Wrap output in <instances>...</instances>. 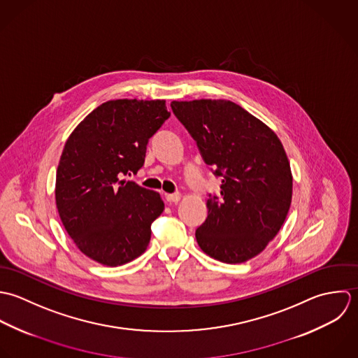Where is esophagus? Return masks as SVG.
Instances as JSON below:
<instances>
[{
    "instance_id": "1",
    "label": "esophagus",
    "mask_w": 358,
    "mask_h": 358,
    "mask_svg": "<svg viewBox=\"0 0 358 358\" xmlns=\"http://www.w3.org/2000/svg\"><path fill=\"white\" fill-rule=\"evenodd\" d=\"M181 199V194H169V195H166V201L169 202V203H177L178 201Z\"/></svg>"
}]
</instances>
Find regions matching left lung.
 Instances as JSON below:
<instances>
[{
	"mask_svg": "<svg viewBox=\"0 0 358 358\" xmlns=\"http://www.w3.org/2000/svg\"><path fill=\"white\" fill-rule=\"evenodd\" d=\"M171 109L221 177L195 236L218 262L236 264L262 253L281 229L292 202V173L277 134L225 99L173 101Z\"/></svg>",
	"mask_w": 358,
	"mask_h": 358,
	"instance_id": "8db88e82",
	"label": "left lung"
}]
</instances>
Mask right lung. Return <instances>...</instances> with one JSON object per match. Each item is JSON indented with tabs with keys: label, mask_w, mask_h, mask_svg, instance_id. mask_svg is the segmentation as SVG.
I'll return each mask as SVG.
<instances>
[{
	"label": "right lung",
	"mask_w": 358,
	"mask_h": 358,
	"mask_svg": "<svg viewBox=\"0 0 358 358\" xmlns=\"http://www.w3.org/2000/svg\"><path fill=\"white\" fill-rule=\"evenodd\" d=\"M170 117L166 101L115 99L94 109L73 130L57 170L58 213L76 246L90 259L123 266L141 256L160 195L122 174L143 166L149 138Z\"/></svg>",
	"instance_id": "right-lung-1"
}]
</instances>
